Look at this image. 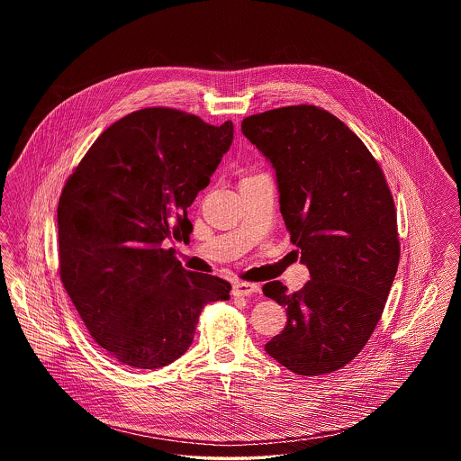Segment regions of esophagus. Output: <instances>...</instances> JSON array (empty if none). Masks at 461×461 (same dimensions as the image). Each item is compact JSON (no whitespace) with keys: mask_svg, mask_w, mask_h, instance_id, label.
I'll list each match as a JSON object with an SVG mask.
<instances>
[{"mask_svg":"<svg viewBox=\"0 0 461 461\" xmlns=\"http://www.w3.org/2000/svg\"><path fill=\"white\" fill-rule=\"evenodd\" d=\"M259 285L256 284H245V282H239L233 285V295L235 297H249V295H254V294H259Z\"/></svg>","mask_w":461,"mask_h":461,"instance_id":"34e87169","label":"esophagus"}]
</instances>
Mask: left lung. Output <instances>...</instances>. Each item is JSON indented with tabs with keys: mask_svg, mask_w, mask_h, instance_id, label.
I'll return each mask as SVG.
<instances>
[{
	"mask_svg": "<svg viewBox=\"0 0 461 461\" xmlns=\"http://www.w3.org/2000/svg\"><path fill=\"white\" fill-rule=\"evenodd\" d=\"M241 132L276 173L280 212L311 280L264 295L286 307V327L266 352L297 375L346 366L376 327L399 264L394 200L370 150L314 105L243 119Z\"/></svg>",
	"mask_w": 461,
	"mask_h": 461,
	"instance_id": "obj_1",
	"label": "left lung"
}]
</instances>
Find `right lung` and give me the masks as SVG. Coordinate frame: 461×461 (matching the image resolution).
<instances>
[{
    "instance_id": "right-lung-1",
    "label": "right lung",
    "mask_w": 461,
    "mask_h": 461,
    "mask_svg": "<svg viewBox=\"0 0 461 461\" xmlns=\"http://www.w3.org/2000/svg\"><path fill=\"white\" fill-rule=\"evenodd\" d=\"M231 141V121L136 110L102 132L67 179L60 278L95 342L121 365L173 363L194 342L203 306L230 299L226 280L186 271L164 240L190 239L188 207Z\"/></svg>"
}]
</instances>
